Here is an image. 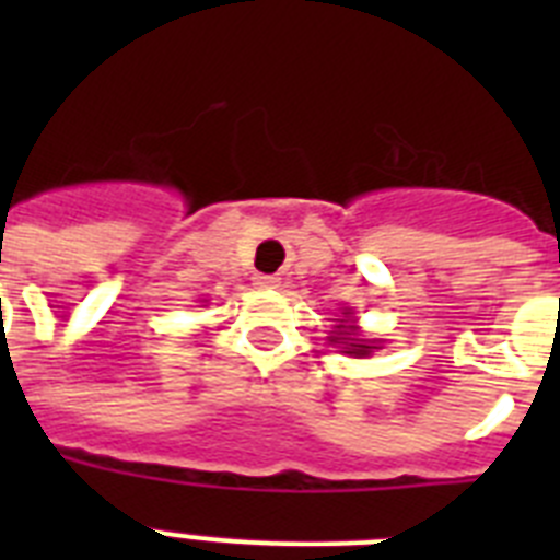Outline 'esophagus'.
<instances>
[{
	"label": "esophagus",
	"mask_w": 560,
	"mask_h": 560,
	"mask_svg": "<svg viewBox=\"0 0 560 560\" xmlns=\"http://www.w3.org/2000/svg\"><path fill=\"white\" fill-rule=\"evenodd\" d=\"M252 280H255L257 289H277L280 285V277L277 275H255Z\"/></svg>",
	"instance_id": "esophagus-1"
}]
</instances>
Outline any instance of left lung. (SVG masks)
<instances>
[{
    "instance_id": "obj_1",
    "label": "left lung",
    "mask_w": 560,
    "mask_h": 560,
    "mask_svg": "<svg viewBox=\"0 0 560 560\" xmlns=\"http://www.w3.org/2000/svg\"><path fill=\"white\" fill-rule=\"evenodd\" d=\"M341 314H345V319H339V325H334V330H330L328 339L334 341V345H341V348H345L341 353H350V355H355V359L373 353V341L361 339L359 330H355V325H353V319H350V316H353V311L345 308Z\"/></svg>"
}]
</instances>
